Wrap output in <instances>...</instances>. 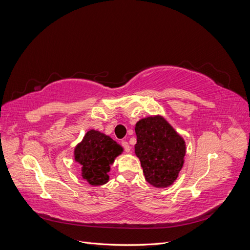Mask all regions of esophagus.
Masks as SVG:
<instances>
[{
	"instance_id": "esophagus-1",
	"label": "esophagus",
	"mask_w": 250,
	"mask_h": 250,
	"mask_svg": "<svg viewBox=\"0 0 250 250\" xmlns=\"http://www.w3.org/2000/svg\"><path fill=\"white\" fill-rule=\"evenodd\" d=\"M122 146L124 147V150H125V152H130V151H131V147H130V145H129V144H128L126 141H123L122 142Z\"/></svg>"
}]
</instances>
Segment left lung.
<instances>
[{
	"mask_svg": "<svg viewBox=\"0 0 250 250\" xmlns=\"http://www.w3.org/2000/svg\"><path fill=\"white\" fill-rule=\"evenodd\" d=\"M139 157L144 175L155 188H168L178 177L187 152L184 138L163 116H150L135 124Z\"/></svg>",
	"mask_w": 250,
	"mask_h": 250,
	"instance_id": "8db88e82",
	"label": "left lung"
}]
</instances>
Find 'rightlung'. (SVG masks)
<instances>
[{
    "mask_svg": "<svg viewBox=\"0 0 250 250\" xmlns=\"http://www.w3.org/2000/svg\"><path fill=\"white\" fill-rule=\"evenodd\" d=\"M123 147L108 135L89 129L74 149V160L81 166V176L90 186L108 183L110 166L122 154Z\"/></svg>",
    "mask_w": 250,
    "mask_h": 250,
    "instance_id": "obj_1",
    "label": "right lung"
}]
</instances>
